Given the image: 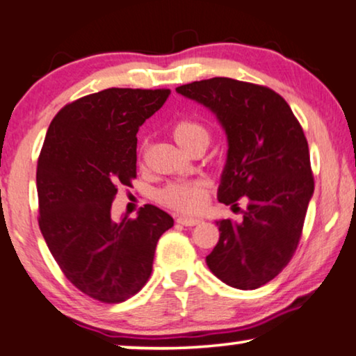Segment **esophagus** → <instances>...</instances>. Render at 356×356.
Returning a JSON list of instances; mask_svg holds the SVG:
<instances>
[{
    "instance_id": "1",
    "label": "esophagus",
    "mask_w": 356,
    "mask_h": 356,
    "mask_svg": "<svg viewBox=\"0 0 356 356\" xmlns=\"http://www.w3.org/2000/svg\"><path fill=\"white\" fill-rule=\"evenodd\" d=\"M202 222L200 218H191V217H177V223L184 225V227H195Z\"/></svg>"
}]
</instances>
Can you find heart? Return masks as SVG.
<instances>
[{"mask_svg": "<svg viewBox=\"0 0 356 356\" xmlns=\"http://www.w3.org/2000/svg\"><path fill=\"white\" fill-rule=\"evenodd\" d=\"M174 141L186 152L193 147L209 145V129L195 120H179L170 129ZM207 184L195 182H172L157 192V200L168 209L182 213H195L205 207L207 202Z\"/></svg>", "mask_w": 356, "mask_h": 356, "instance_id": "1", "label": "heart"}]
</instances>
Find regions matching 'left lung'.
Here are the masks:
<instances>
[{"label": "left lung", "instance_id": "left-lung-1", "mask_svg": "<svg viewBox=\"0 0 356 356\" xmlns=\"http://www.w3.org/2000/svg\"><path fill=\"white\" fill-rule=\"evenodd\" d=\"M213 111L228 139L218 200L246 202L240 223L218 220L220 238L207 266L225 284L258 289L298 250L314 193L307 139L287 102L274 90L215 77L175 88Z\"/></svg>", "mask_w": 356, "mask_h": 356}]
</instances>
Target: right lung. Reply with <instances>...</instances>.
Segmentation results:
<instances>
[{
	"mask_svg": "<svg viewBox=\"0 0 356 356\" xmlns=\"http://www.w3.org/2000/svg\"><path fill=\"white\" fill-rule=\"evenodd\" d=\"M170 90L106 88L54 116L38 161L39 228L65 277L88 298L118 304L143 289L156 245L174 225L145 205L111 218L118 186L136 177V133Z\"/></svg>",
	"mask_w": 356,
	"mask_h": 356,
	"instance_id": "1",
	"label": "right lung"
}]
</instances>
